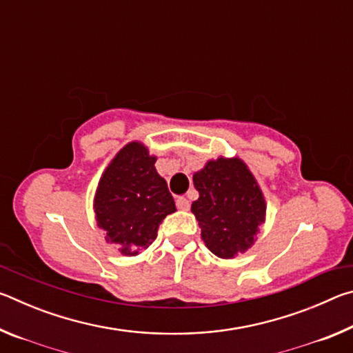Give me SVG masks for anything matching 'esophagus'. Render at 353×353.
I'll use <instances>...</instances> for the list:
<instances>
[{
    "label": "esophagus",
    "instance_id": "esophagus-1",
    "mask_svg": "<svg viewBox=\"0 0 353 353\" xmlns=\"http://www.w3.org/2000/svg\"><path fill=\"white\" fill-rule=\"evenodd\" d=\"M176 205L179 210H190V201L187 198H177Z\"/></svg>",
    "mask_w": 353,
    "mask_h": 353
}]
</instances>
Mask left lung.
I'll use <instances>...</instances> for the list:
<instances>
[{
	"label": "left lung",
	"mask_w": 353,
	"mask_h": 353,
	"mask_svg": "<svg viewBox=\"0 0 353 353\" xmlns=\"http://www.w3.org/2000/svg\"><path fill=\"white\" fill-rule=\"evenodd\" d=\"M199 199L191 204L201 238L219 259L246 252L266 218L259 182L240 157H218L193 174Z\"/></svg>",
	"instance_id": "obj_1"
}]
</instances>
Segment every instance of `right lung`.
Returning a JSON list of instances; mask_svg holds the SVG:
<instances>
[{"label":"right lung","mask_w":353,"mask_h":353,"mask_svg":"<svg viewBox=\"0 0 353 353\" xmlns=\"http://www.w3.org/2000/svg\"><path fill=\"white\" fill-rule=\"evenodd\" d=\"M157 157L141 141L119 149L99 179L93 199L97 223L107 243L135 256L157 238L166 214L176 212L165 179L155 170Z\"/></svg>","instance_id":"1"}]
</instances>
